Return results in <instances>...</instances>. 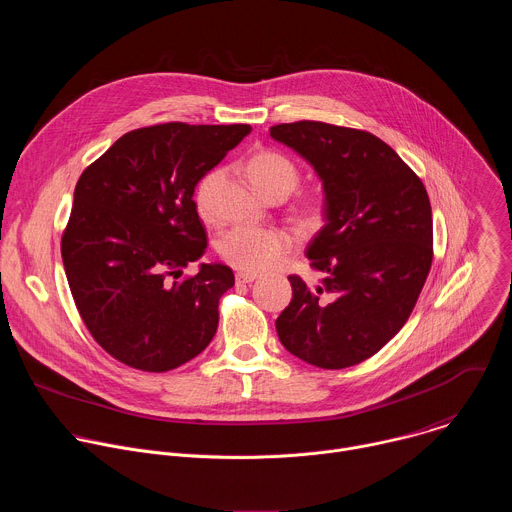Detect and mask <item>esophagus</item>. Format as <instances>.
Masks as SVG:
<instances>
[{
    "instance_id": "1",
    "label": "esophagus",
    "mask_w": 512,
    "mask_h": 512,
    "mask_svg": "<svg viewBox=\"0 0 512 512\" xmlns=\"http://www.w3.org/2000/svg\"><path fill=\"white\" fill-rule=\"evenodd\" d=\"M235 279H237V283H253L257 279V275L255 273H247V271H239L235 275Z\"/></svg>"
}]
</instances>
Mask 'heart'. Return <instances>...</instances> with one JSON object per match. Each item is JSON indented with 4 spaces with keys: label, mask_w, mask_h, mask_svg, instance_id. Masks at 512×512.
I'll use <instances>...</instances> for the list:
<instances>
[{
    "label": "heart",
    "mask_w": 512,
    "mask_h": 512,
    "mask_svg": "<svg viewBox=\"0 0 512 512\" xmlns=\"http://www.w3.org/2000/svg\"><path fill=\"white\" fill-rule=\"evenodd\" d=\"M247 172L251 182L265 194L291 192L298 186L300 174L296 164L273 150H261L249 158ZM221 170H210L196 186L194 200L202 216L210 214V198L216 182L221 180ZM306 221L316 225L322 218V206L312 202L304 210ZM291 251V237L281 229H259V227H235L227 231L218 241V253L233 267L247 273H261L277 267Z\"/></svg>",
    "instance_id": "obj_1"
}]
</instances>
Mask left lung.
Here are the masks:
<instances>
[{"instance_id":"8db88e82","label":"left lung","mask_w":512,"mask_h":512,"mask_svg":"<svg viewBox=\"0 0 512 512\" xmlns=\"http://www.w3.org/2000/svg\"><path fill=\"white\" fill-rule=\"evenodd\" d=\"M269 133L322 180L326 221L306 251L326 277L320 285L287 277L294 298L275 320L277 336L314 367H352L377 354L415 308L433 257L429 196L369 131L296 121Z\"/></svg>"}]
</instances>
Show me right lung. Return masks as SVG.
I'll use <instances>...</instances> for the list:
<instances>
[{
  "label": "right lung",
  "mask_w": 512,
  "mask_h": 512,
  "mask_svg": "<svg viewBox=\"0 0 512 512\" xmlns=\"http://www.w3.org/2000/svg\"><path fill=\"white\" fill-rule=\"evenodd\" d=\"M249 133L245 123L141 127L81 174L62 263L85 326L127 367L166 373L210 344L235 275L202 263L178 279L208 245L192 196Z\"/></svg>",
  "instance_id": "right-lung-1"
}]
</instances>
